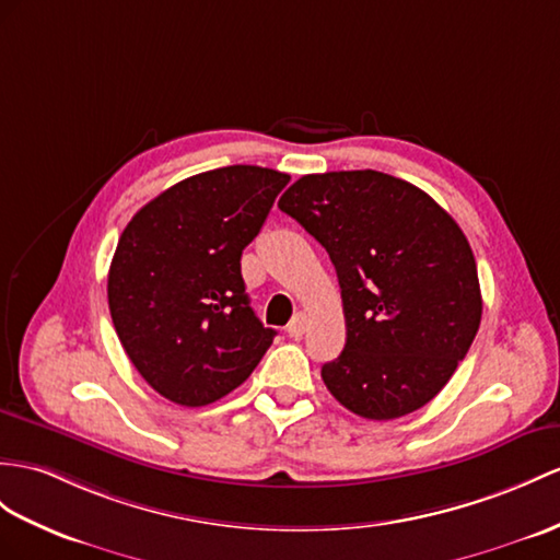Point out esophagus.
<instances>
[{"instance_id":"1","label":"esophagus","mask_w":560,"mask_h":560,"mask_svg":"<svg viewBox=\"0 0 560 560\" xmlns=\"http://www.w3.org/2000/svg\"><path fill=\"white\" fill-rule=\"evenodd\" d=\"M306 327H308L306 313L299 311L296 316L290 320V325H288V335H290V337H294V339H299V337H302V335L306 332Z\"/></svg>"}]
</instances>
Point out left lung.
<instances>
[{
  "instance_id": "left-lung-1",
  "label": "left lung",
  "mask_w": 560,
  "mask_h": 560,
  "mask_svg": "<svg viewBox=\"0 0 560 560\" xmlns=\"http://www.w3.org/2000/svg\"><path fill=\"white\" fill-rule=\"evenodd\" d=\"M278 207L323 244L342 288L347 345L320 371L332 397L368 420L438 397L482 318L475 256L454 218L380 171L304 175Z\"/></svg>"
}]
</instances>
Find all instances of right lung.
<instances>
[{
    "label": "right lung",
    "mask_w": 560,
    "mask_h": 560,
    "mask_svg": "<svg viewBox=\"0 0 560 560\" xmlns=\"http://www.w3.org/2000/svg\"><path fill=\"white\" fill-rule=\"evenodd\" d=\"M288 183V173L261 166L207 171L168 187L122 230L108 311L128 359L168 401L223 399L272 345L240 258Z\"/></svg>",
    "instance_id": "add662e5"
}]
</instances>
